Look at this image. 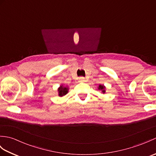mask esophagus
I'll return each mask as SVG.
<instances>
[{
	"label": "esophagus",
	"mask_w": 156,
	"mask_h": 156,
	"mask_svg": "<svg viewBox=\"0 0 156 156\" xmlns=\"http://www.w3.org/2000/svg\"><path fill=\"white\" fill-rule=\"evenodd\" d=\"M79 82H86V79L83 77H80V78H79Z\"/></svg>",
	"instance_id": "esophagus-1"
}]
</instances>
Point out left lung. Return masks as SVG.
<instances>
[{
  "label": "left lung",
  "mask_w": 156,
  "mask_h": 156,
  "mask_svg": "<svg viewBox=\"0 0 156 156\" xmlns=\"http://www.w3.org/2000/svg\"><path fill=\"white\" fill-rule=\"evenodd\" d=\"M105 89H106V87H105V86H104V85L100 84V85L98 86V90H100L101 92V93L103 94H105L106 93Z\"/></svg>",
  "instance_id": "8db88e82"
}]
</instances>
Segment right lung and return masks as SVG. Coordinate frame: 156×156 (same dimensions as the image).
Listing matches in <instances>:
<instances>
[{"label":"right lung","mask_w":156,"mask_h":156,"mask_svg":"<svg viewBox=\"0 0 156 156\" xmlns=\"http://www.w3.org/2000/svg\"><path fill=\"white\" fill-rule=\"evenodd\" d=\"M69 88L68 86H64L63 84H61L59 86V87L58 88V96L60 97H64L68 92Z\"/></svg>","instance_id":"1"}]
</instances>
